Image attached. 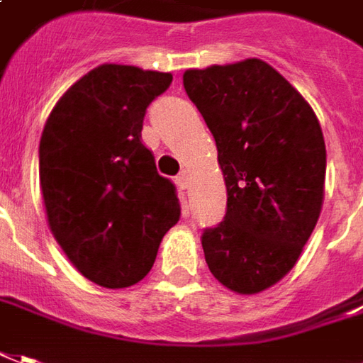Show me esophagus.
Here are the masks:
<instances>
[{"label":"esophagus","mask_w":363,"mask_h":363,"mask_svg":"<svg viewBox=\"0 0 363 363\" xmlns=\"http://www.w3.org/2000/svg\"><path fill=\"white\" fill-rule=\"evenodd\" d=\"M177 184H179V189H189V172L186 171H182L179 177H177Z\"/></svg>","instance_id":"1"}]
</instances>
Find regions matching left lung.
Returning a JSON list of instances; mask_svg holds the SVG:
<instances>
[{
    "label": "left lung",
    "instance_id": "1",
    "mask_svg": "<svg viewBox=\"0 0 363 363\" xmlns=\"http://www.w3.org/2000/svg\"><path fill=\"white\" fill-rule=\"evenodd\" d=\"M184 91L218 149L226 214L204 228L208 270L256 294L298 262L324 201L326 145L306 99L260 59L189 69Z\"/></svg>",
    "mask_w": 363,
    "mask_h": 363
}]
</instances>
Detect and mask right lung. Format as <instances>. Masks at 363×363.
Here are the masks:
<instances>
[{"label": "right lung", "instance_id": "obj_1", "mask_svg": "<svg viewBox=\"0 0 363 363\" xmlns=\"http://www.w3.org/2000/svg\"><path fill=\"white\" fill-rule=\"evenodd\" d=\"M171 73L99 65L67 89L39 143L49 228L81 274L103 288L137 284L181 218L177 189L140 139L147 107Z\"/></svg>", "mask_w": 363, "mask_h": 363}]
</instances>
